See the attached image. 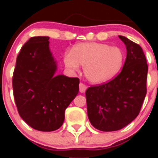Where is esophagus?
Returning <instances> with one entry per match:
<instances>
[{
  "mask_svg": "<svg viewBox=\"0 0 158 158\" xmlns=\"http://www.w3.org/2000/svg\"><path fill=\"white\" fill-rule=\"evenodd\" d=\"M86 89H87L86 85H85V84L80 82V84H79V92H80L81 93H83V92H85Z\"/></svg>",
  "mask_w": 158,
  "mask_h": 158,
  "instance_id": "obj_1",
  "label": "esophagus"
}]
</instances>
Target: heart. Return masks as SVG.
<instances>
[{"label":"heart","instance_id":"1","mask_svg":"<svg viewBox=\"0 0 158 158\" xmlns=\"http://www.w3.org/2000/svg\"><path fill=\"white\" fill-rule=\"evenodd\" d=\"M65 66L76 72L83 66L85 77L90 82L100 84L107 82L118 74L125 62V52L118 47L106 44L89 42L78 44L73 50L64 53Z\"/></svg>","mask_w":158,"mask_h":158}]
</instances>
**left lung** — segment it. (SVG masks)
Returning a JSON list of instances; mask_svg holds the SVG:
<instances>
[{
	"label": "left lung",
	"mask_w": 158,
	"mask_h": 158,
	"mask_svg": "<svg viewBox=\"0 0 158 158\" xmlns=\"http://www.w3.org/2000/svg\"><path fill=\"white\" fill-rule=\"evenodd\" d=\"M118 37L127 49L121 73L85 92L89 122L102 131L120 130L131 123L139 114L147 93L148 66L142 48L125 36Z\"/></svg>",
	"instance_id": "8db88e82"
}]
</instances>
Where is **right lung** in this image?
<instances>
[{
	"instance_id": "1",
	"label": "right lung",
	"mask_w": 158,
	"mask_h": 158,
	"mask_svg": "<svg viewBox=\"0 0 158 158\" xmlns=\"http://www.w3.org/2000/svg\"><path fill=\"white\" fill-rule=\"evenodd\" d=\"M49 36H33L16 61L13 90L19 114L31 128L52 131L62 126L65 111L79 92V79L55 75L56 61Z\"/></svg>"
}]
</instances>
